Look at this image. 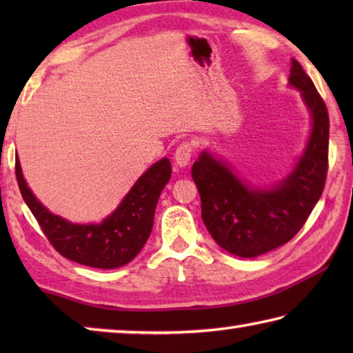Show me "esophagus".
<instances>
[{
    "mask_svg": "<svg viewBox=\"0 0 353 353\" xmlns=\"http://www.w3.org/2000/svg\"><path fill=\"white\" fill-rule=\"evenodd\" d=\"M191 154H193V146H191V143L188 141H183L181 146L176 149L174 152V162L177 166H187L190 163V159H191Z\"/></svg>",
    "mask_w": 353,
    "mask_h": 353,
    "instance_id": "1",
    "label": "esophagus"
}]
</instances>
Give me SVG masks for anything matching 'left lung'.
Wrapping results in <instances>:
<instances>
[{
    "mask_svg": "<svg viewBox=\"0 0 353 353\" xmlns=\"http://www.w3.org/2000/svg\"><path fill=\"white\" fill-rule=\"evenodd\" d=\"M288 81L301 92L312 115V132L283 181L268 188L255 187L208 151H202L191 168L207 230L221 248L241 259L288 243L305 224L325 185L330 126L325 103L296 59L291 61Z\"/></svg>",
    "mask_w": 353,
    "mask_h": 353,
    "instance_id": "obj_1",
    "label": "left lung"
}]
</instances>
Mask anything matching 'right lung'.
Masks as SVG:
<instances>
[{"label": "right lung", "instance_id": "1", "mask_svg": "<svg viewBox=\"0 0 353 353\" xmlns=\"http://www.w3.org/2000/svg\"><path fill=\"white\" fill-rule=\"evenodd\" d=\"M15 174L23 199L59 254L79 265L115 270L134 260L151 235L160 193L171 179V163L162 159L148 168L99 224L70 223L48 210L28 187L19 157Z\"/></svg>", "mask_w": 353, "mask_h": 353}]
</instances>
